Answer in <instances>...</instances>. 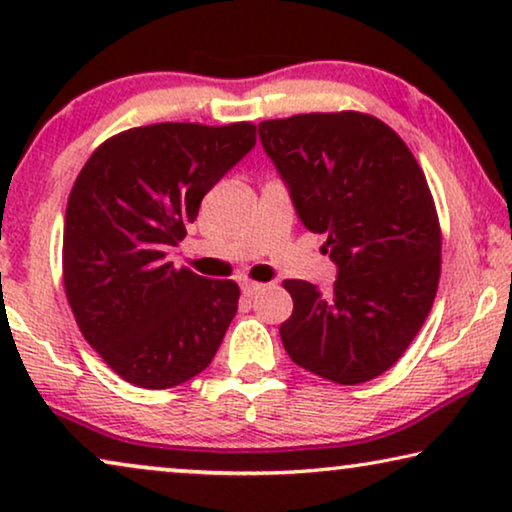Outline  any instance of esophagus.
<instances>
[{
    "instance_id": "esophagus-1",
    "label": "esophagus",
    "mask_w": 512,
    "mask_h": 512,
    "mask_svg": "<svg viewBox=\"0 0 512 512\" xmlns=\"http://www.w3.org/2000/svg\"><path fill=\"white\" fill-rule=\"evenodd\" d=\"M240 289H242L244 296H254V293H258V291L263 289V284H258V282H249V279H247V282H242V284H240Z\"/></svg>"
}]
</instances>
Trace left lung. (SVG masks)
<instances>
[{"mask_svg":"<svg viewBox=\"0 0 512 512\" xmlns=\"http://www.w3.org/2000/svg\"><path fill=\"white\" fill-rule=\"evenodd\" d=\"M258 137L338 268L331 293L284 279L286 354L324 380H373L401 359L436 298L440 228L422 167L389 125L356 111L263 121Z\"/></svg>","mask_w":512,"mask_h":512,"instance_id":"left-lung-1","label":"left lung"}]
</instances>
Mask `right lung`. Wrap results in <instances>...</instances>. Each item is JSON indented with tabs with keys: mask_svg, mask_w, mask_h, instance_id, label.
Listing matches in <instances>:
<instances>
[{
	"mask_svg": "<svg viewBox=\"0 0 512 512\" xmlns=\"http://www.w3.org/2000/svg\"><path fill=\"white\" fill-rule=\"evenodd\" d=\"M254 146L251 123H156L107 139L76 177L62 244L67 300L125 382L170 389L212 363L240 289L177 270L167 251Z\"/></svg>",
	"mask_w": 512,
	"mask_h": 512,
	"instance_id": "right-lung-1",
	"label": "right lung"
}]
</instances>
